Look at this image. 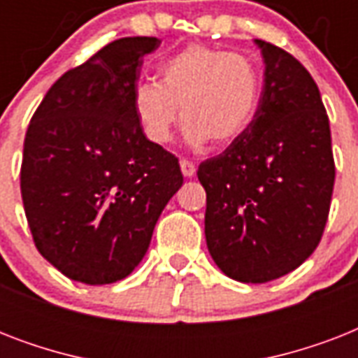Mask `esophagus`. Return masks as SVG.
Returning a JSON list of instances; mask_svg holds the SVG:
<instances>
[{
  "mask_svg": "<svg viewBox=\"0 0 358 358\" xmlns=\"http://www.w3.org/2000/svg\"><path fill=\"white\" fill-rule=\"evenodd\" d=\"M180 169H182V174H184L185 178L195 176V163L189 162V159H180Z\"/></svg>",
  "mask_w": 358,
  "mask_h": 358,
  "instance_id": "1",
  "label": "esophagus"
}]
</instances>
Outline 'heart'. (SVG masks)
Masks as SVG:
<instances>
[{
	"label": "heart",
	"mask_w": 358,
	"mask_h": 358,
	"mask_svg": "<svg viewBox=\"0 0 358 358\" xmlns=\"http://www.w3.org/2000/svg\"><path fill=\"white\" fill-rule=\"evenodd\" d=\"M260 92V70L245 53L191 44L162 64L159 83H135L131 106L145 135L156 145L171 141L178 117L185 122L184 139L189 146L210 139L227 145L255 119Z\"/></svg>",
	"instance_id": "heart-1"
}]
</instances>
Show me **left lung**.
<instances>
[{"instance_id": "8db88e82", "label": "left lung", "mask_w": 358, "mask_h": 358, "mask_svg": "<svg viewBox=\"0 0 358 358\" xmlns=\"http://www.w3.org/2000/svg\"><path fill=\"white\" fill-rule=\"evenodd\" d=\"M266 63L255 119L199 167L204 234L213 262L239 282L262 284L299 267L320 243L334 185L331 128L303 64L256 38Z\"/></svg>"}]
</instances>
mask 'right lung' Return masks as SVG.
Returning <instances> with one entry per match:
<instances>
[{
    "label": "right lung",
    "instance_id": "obj_1",
    "mask_svg": "<svg viewBox=\"0 0 358 358\" xmlns=\"http://www.w3.org/2000/svg\"><path fill=\"white\" fill-rule=\"evenodd\" d=\"M156 36H126L64 72L24 141L20 189L36 249L64 277L122 280L182 187L178 157L143 134L131 106Z\"/></svg>",
    "mask_w": 358,
    "mask_h": 358
}]
</instances>
